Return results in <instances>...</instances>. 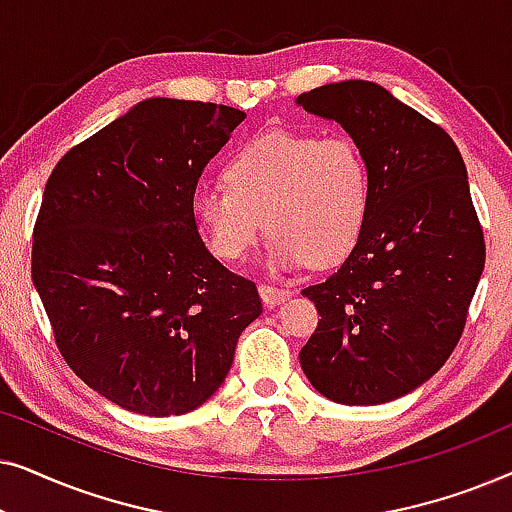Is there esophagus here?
<instances>
[{
    "label": "esophagus",
    "instance_id": "1",
    "mask_svg": "<svg viewBox=\"0 0 512 512\" xmlns=\"http://www.w3.org/2000/svg\"><path fill=\"white\" fill-rule=\"evenodd\" d=\"M258 293H261L263 303L272 307L289 298L291 289H282V286H275V284H258Z\"/></svg>",
    "mask_w": 512,
    "mask_h": 512
}]
</instances>
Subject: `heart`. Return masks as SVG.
Segmentation results:
<instances>
[{
	"instance_id": "b5f03b06",
	"label": "heart",
	"mask_w": 512,
	"mask_h": 512,
	"mask_svg": "<svg viewBox=\"0 0 512 512\" xmlns=\"http://www.w3.org/2000/svg\"><path fill=\"white\" fill-rule=\"evenodd\" d=\"M370 202V170L347 135L270 130L226 163V184L200 186L193 216L209 249L237 263L268 228L279 268L333 265L359 240Z\"/></svg>"
}]
</instances>
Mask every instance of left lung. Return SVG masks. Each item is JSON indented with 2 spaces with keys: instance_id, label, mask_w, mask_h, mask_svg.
I'll return each instance as SVG.
<instances>
[{
  "instance_id": "obj_1",
  "label": "left lung",
  "mask_w": 512,
  "mask_h": 512,
  "mask_svg": "<svg viewBox=\"0 0 512 512\" xmlns=\"http://www.w3.org/2000/svg\"><path fill=\"white\" fill-rule=\"evenodd\" d=\"M298 104L338 121L370 170L354 249L331 277L303 289L321 319L300 366L335 403L394 401L450 359L485 268L464 158L438 123L377 83H328Z\"/></svg>"
}]
</instances>
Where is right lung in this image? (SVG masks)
Returning a JSON list of instances; mask_svg holds the SVG:
<instances>
[{"label": "right lung", "instance_id": "obj_1", "mask_svg": "<svg viewBox=\"0 0 512 512\" xmlns=\"http://www.w3.org/2000/svg\"><path fill=\"white\" fill-rule=\"evenodd\" d=\"M247 114L153 97L69 149L34 221L32 282L67 366L111 403L191 412L263 312L209 254L193 216L205 165Z\"/></svg>", "mask_w": 512, "mask_h": 512}]
</instances>
